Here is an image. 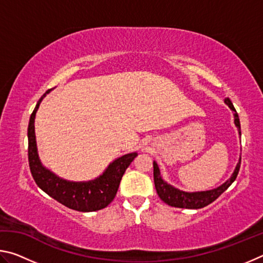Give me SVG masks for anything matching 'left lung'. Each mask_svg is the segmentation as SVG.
Masks as SVG:
<instances>
[{
  "mask_svg": "<svg viewBox=\"0 0 263 263\" xmlns=\"http://www.w3.org/2000/svg\"><path fill=\"white\" fill-rule=\"evenodd\" d=\"M225 103L228 104L231 109L235 111L234 106L232 104V102L226 97L225 99ZM234 123L237 127L239 128V133L240 132V121H239V116L235 111L234 114ZM240 163H241V158H240V161L237 164V168H235L234 173L231 176V179L225 182L224 184H221L220 186H218L216 189L209 190V191H201V193H184V191H181L179 189L174 188L171 184H168L164 182L161 176H160V171L157 162H153V174H154V184H155V189H157V193L159 195V197L162 199V201L168 204L171 206H175V208H182V209H201L211 204L213 201L219 197V196L224 193V191L229 188V186L233 183L234 180L237 179L239 169H240Z\"/></svg>",
  "mask_w": 263,
  "mask_h": 263,
  "instance_id": "8db88e82",
  "label": "left lung"
}]
</instances>
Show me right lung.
<instances>
[{"label": "right lung", "instance_id": "add662e5", "mask_svg": "<svg viewBox=\"0 0 263 263\" xmlns=\"http://www.w3.org/2000/svg\"><path fill=\"white\" fill-rule=\"evenodd\" d=\"M48 91L50 90H47L46 94ZM46 94L41 97L33 112L31 114L28 127L29 166L34 182L48 196L72 210L90 212L104 209L112 202L124 173L138 154L130 153L115 160L104 174L95 181L78 183V182H68L59 179L42 166L35 146L34 117L43 97Z\"/></svg>", "mask_w": 263, "mask_h": 263}]
</instances>
